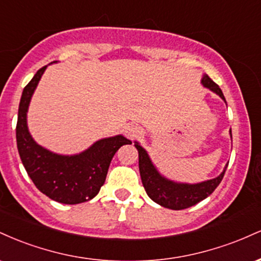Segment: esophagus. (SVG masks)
<instances>
[{"label": "esophagus", "mask_w": 261, "mask_h": 261, "mask_svg": "<svg viewBox=\"0 0 261 261\" xmlns=\"http://www.w3.org/2000/svg\"><path fill=\"white\" fill-rule=\"evenodd\" d=\"M124 134L127 139L134 140V139H136V137L141 136L142 131H141L140 127L135 126V125H127V126L124 127Z\"/></svg>", "instance_id": "1"}]
</instances>
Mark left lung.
<instances>
[{"label": "left lung", "instance_id": "1", "mask_svg": "<svg viewBox=\"0 0 261 261\" xmlns=\"http://www.w3.org/2000/svg\"><path fill=\"white\" fill-rule=\"evenodd\" d=\"M201 83L203 87L216 93L226 101L220 87L210 79L207 74H203ZM229 134L232 136L230 131ZM135 147L139 151L140 175L146 193L158 205L170 210H184L191 207V206L196 205L197 202L202 201L203 199L211 195L215 189L220 185L221 180L223 179L227 166H228V164H226L223 172L216 178L210 179V180L197 182V184L176 182L169 180L158 172L153 163H152L147 151L142 146H140V143L136 142V141H135Z\"/></svg>", "mask_w": 261, "mask_h": 261}]
</instances>
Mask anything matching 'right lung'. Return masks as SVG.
Segmentation results:
<instances>
[{
	"instance_id": "obj_1",
	"label": "right lung",
	"mask_w": 261,
	"mask_h": 261,
	"mask_svg": "<svg viewBox=\"0 0 261 261\" xmlns=\"http://www.w3.org/2000/svg\"><path fill=\"white\" fill-rule=\"evenodd\" d=\"M45 68L46 66L41 67L23 89L16 127L18 152L27 173L41 193L60 203L76 205L99 193L114 154L131 141L116 135L97 141L88 149L73 155L54 153L38 145L29 134L27 113Z\"/></svg>"
}]
</instances>
